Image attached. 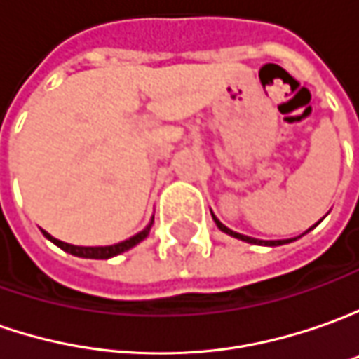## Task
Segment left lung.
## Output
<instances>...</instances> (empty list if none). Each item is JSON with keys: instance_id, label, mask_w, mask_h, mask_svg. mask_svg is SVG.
Listing matches in <instances>:
<instances>
[{"instance_id": "1", "label": "left lung", "mask_w": 359, "mask_h": 359, "mask_svg": "<svg viewBox=\"0 0 359 359\" xmlns=\"http://www.w3.org/2000/svg\"><path fill=\"white\" fill-rule=\"evenodd\" d=\"M212 218H215V222H217V226L220 230H222V232H226V234H230V236H234V238H241V241H244V242H250V244H264V246H280V244H286V242H292V241H256V238H250V236H244V234H238V232H234V230H230V229H226V226H224V224H222V222H220V220H218L217 217H215V215H212ZM312 229H314V226H312Z\"/></svg>"}]
</instances>
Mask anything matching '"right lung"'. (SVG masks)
<instances>
[{"label":"right lung","mask_w":359,"mask_h":359,"mask_svg":"<svg viewBox=\"0 0 359 359\" xmlns=\"http://www.w3.org/2000/svg\"><path fill=\"white\" fill-rule=\"evenodd\" d=\"M151 224H153V222H151ZM151 224L142 230V232H139V234L130 236L129 241L118 242V244H113V246H73V244H67V242L57 241V238H53L51 234H47L45 230H43V234L49 238V241L53 242V244H57L59 248H63L65 252L73 254V256H81V258H95V260H105V258H113V256L125 252V250L133 248L135 244H139L141 241H144V238H147V234H149V230H151Z\"/></svg>","instance_id":"right-lung-1"}]
</instances>
